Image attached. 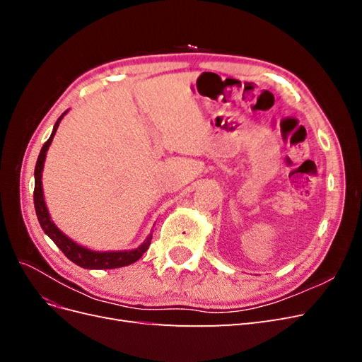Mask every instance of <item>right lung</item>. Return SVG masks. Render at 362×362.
Wrapping results in <instances>:
<instances>
[{
  "label": "right lung",
  "instance_id": "obj_1",
  "mask_svg": "<svg viewBox=\"0 0 362 362\" xmlns=\"http://www.w3.org/2000/svg\"><path fill=\"white\" fill-rule=\"evenodd\" d=\"M68 112H64L59 119L56 125L52 128L51 137L43 144L40 154L36 163V169H35V208H36V214H37V221L45 233L56 246L66 255L72 262H75L76 266H80L83 269H117V267H124L128 264H133L136 262L145 252L149 249L151 245V238L152 234L146 238V242L144 245H140L137 249L134 250H119V252H96V250H90L86 249L80 245H76L75 242L69 237L64 235L60 229L51 222V217L48 214L45 201H43V192H42V170H43V161H45L47 157V151L51 145L52 137L56 134V131L59 128L60 120L63 119V116L66 115Z\"/></svg>",
  "mask_w": 362,
  "mask_h": 362
}]
</instances>
